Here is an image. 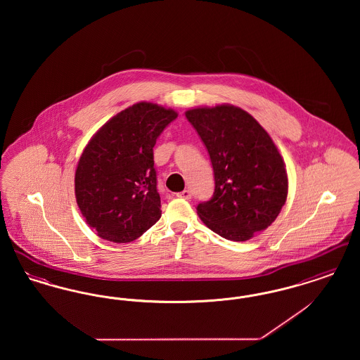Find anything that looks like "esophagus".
<instances>
[{
	"instance_id": "34e87169",
	"label": "esophagus",
	"mask_w": 360,
	"mask_h": 360,
	"mask_svg": "<svg viewBox=\"0 0 360 360\" xmlns=\"http://www.w3.org/2000/svg\"><path fill=\"white\" fill-rule=\"evenodd\" d=\"M178 197L184 198V200H190L191 198V191L190 190H184V191L178 193Z\"/></svg>"
}]
</instances>
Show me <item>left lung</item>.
I'll return each mask as SVG.
<instances>
[{"instance_id":"8db88e82","label":"left lung","mask_w":360,"mask_h":360,"mask_svg":"<svg viewBox=\"0 0 360 360\" xmlns=\"http://www.w3.org/2000/svg\"><path fill=\"white\" fill-rule=\"evenodd\" d=\"M185 115L214 172L212 198L197 205L200 219L224 239L254 238L274 223L288 198L285 162L273 139L233 105L195 108Z\"/></svg>"}]
</instances>
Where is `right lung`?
I'll list each match as a JSON object with an SVG mask.
<instances>
[{
	"instance_id": "right-lung-1",
	"label": "right lung",
	"mask_w": 360,
	"mask_h": 360,
	"mask_svg": "<svg viewBox=\"0 0 360 360\" xmlns=\"http://www.w3.org/2000/svg\"><path fill=\"white\" fill-rule=\"evenodd\" d=\"M176 117L172 109L137 103L113 116L87 143L75 172V198L100 238L129 243L160 219L154 147Z\"/></svg>"
}]
</instances>
